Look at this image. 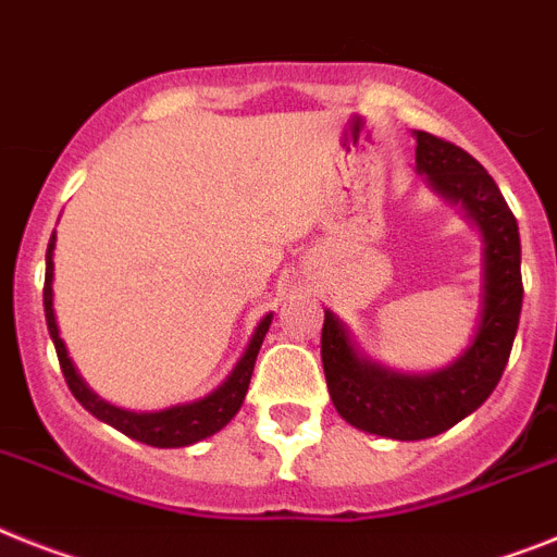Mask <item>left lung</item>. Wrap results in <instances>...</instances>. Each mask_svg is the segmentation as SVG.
I'll return each instance as SVG.
<instances>
[{"instance_id":"obj_1","label":"left lung","mask_w":557,"mask_h":557,"mask_svg":"<svg viewBox=\"0 0 557 557\" xmlns=\"http://www.w3.org/2000/svg\"><path fill=\"white\" fill-rule=\"evenodd\" d=\"M416 172L459 207L481 235V311L475 334L450 366L401 373L368 359L334 311L322 322V368L336 413L373 436L419 442L438 436L493 394L521 317V237L502 189L470 152L413 129Z\"/></svg>"}]
</instances>
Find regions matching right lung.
<instances>
[{"instance_id":"add662e5","label":"right lung","mask_w":557,"mask_h":557,"mask_svg":"<svg viewBox=\"0 0 557 557\" xmlns=\"http://www.w3.org/2000/svg\"><path fill=\"white\" fill-rule=\"evenodd\" d=\"M53 251H55V232L48 243V274H45V317H48V331L50 339L59 354V366H62L64 380H67L70 391L84 405V410H90L96 419L107 422L110 428L121 430L124 436L144 442L152 447H189L200 438L214 436L218 430L226 428L235 413L240 410L246 391H249L251 371H255V359L260 354L263 336L271 325V317L265 314L263 320L257 322L255 334H251L249 345L243 350V357L237 359V366L228 371L226 380L214 387L212 394L200 396L195 401H184V405H172L163 410H127L115 408L107 399L92 391L78 368L73 366V359L67 354L62 334H59V322H55V308H53Z\"/></svg>"}]
</instances>
